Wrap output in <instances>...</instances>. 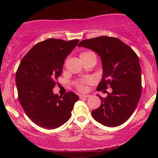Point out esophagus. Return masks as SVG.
Here are the masks:
<instances>
[{
  "label": "esophagus",
  "instance_id": "obj_1",
  "mask_svg": "<svg viewBox=\"0 0 158 158\" xmlns=\"http://www.w3.org/2000/svg\"><path fill=\"white\" fill-rule=\"evenodd\" d=\"M90 97V95H79V98H89Z\"/></svg>",
  "mask_w": 158,
  "mask_h": 158
}]
</instances>
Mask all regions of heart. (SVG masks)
I'll list each match as a JSON object with an SVG mask.
<instances>
[{"label":"heart","mask_w":158,"mask_h":158,"mask_svg":"<svg viewBox=\"0 0 158 158\" xmlns=\"http://www.w3.org/2000/svg\"><path fill=\"white\" fill-rule=\"evenodd\" d=\"M91 53V52H83L81 53V54H80V57H83V56H86L89 54V53ZM92 81L91 79L90 78H85L84 79H81V80H79V81H76L74 83V85H75L76 88L78 90H79L80 91H85V90H86V85L90 84V82Z\"/></svg>","instance_id":"heart-1"}]
</instances>
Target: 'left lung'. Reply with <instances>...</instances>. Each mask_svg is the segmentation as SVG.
I'll return each mask as SVG.
<instances>
[{"instance_id":"8db88e82","label":"left lung","mask_w":158,"mask_h":158,"mask_svg":"<svg viewBox=\"0 0 158 158\" xmlns=\"http://www.w3.org/2000/svg\"><path fill=\"white\" fill-rule=\"evenodd\" d=\"M78 47L95 51L102 63L103 74L98 90L112 89L106 98L99 96L101 105L92 111L93 118L105 126L123 124L132 116L141 94V73L139 58L128 45L114 37L84 40Z\"/></svg>"}]
</instances>
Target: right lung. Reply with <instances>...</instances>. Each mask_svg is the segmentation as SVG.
<instances>
[{"label": "right lung", "instance_id": "add662e5", "mask_svg": "<svg viewBox=\"0 0 158 158\" xmlns=\"http://www.w3.org/2000/svg\"><path fill=\"white\" fill-rule=\"evenodd\" d=\"M79 40L49 38L36 44L21 60L16 73L18 98L26 114L40 127L55 129L70 118L79 97L69 91L53 94L65 58Z\"/></svg>", "mask_w": 158, "mask_h": 158}]
</instances>
